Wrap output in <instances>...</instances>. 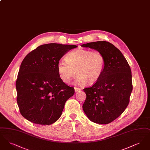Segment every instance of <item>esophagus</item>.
<instances>
[{"label":"esophagus","instance_id":"obj_1","mask_svg":"<svg viewBox=\"0 0 150 150\" xmlns=\"http://www.w3.org/2000/svg\"><path fill=\"white\" fill-rule=\"evenodd\" d=\"M81 90V88H79L78 87H75V92L76 93V92H78L79 91H80Z\"/></svg>","mask_w":150,"mask_h":150}]
</instances>
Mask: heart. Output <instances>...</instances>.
Returning <instances> with one entry per match:
<instances>
[{"label":"heart","mask_w":150,"mask_h":150,"mask_svg":"<svg viewBox=\"0 0 150 150\" xmlns=\"http://www.w3.org/2000/svg\"><path fill=\"white\" fill-rule=\"evenodd\" d=\"M106 60L100 52L79 49L69 53L64 59H61L57 64V71L62 80L69 84L77 73L75 84L84 85L96 82L102 75ZM77 71H76V70Z\"/></svg>","instance_id":"b5f03b06"}]
</instances>
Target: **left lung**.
Masks as SVG:
<instances>
[{
	"label": "left lung",
	"mask_w": 150,
	"mask_h": 150,
	"mask_svg": "<svg viewBox=\"0 0 150 150\" xmlns=\"http://www.w3.org/2000/svg\"><path fill=\"white\" fill-rule=\"evenodd\" d=\"M81 47L102 53L106 63L103 73L93 86L84 89L86 95L83 108L94 122L107 124L125 111L133 90L132 71L121 52L111 43L98 41Z\"/></svg>",
	"instance_id": "8db88e82"
}]
</instances>
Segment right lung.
<instances>
[{"label": "right lung", "instance_id": "obj_1", "mask_svg": "<svg viewBox=\"0 0 150 150\" xmlns=\"http://www.w3.org/2000/svg\"><path fill=\"white\" fill-rule=\"evenodd\" d=\"M78 46L50 43L38 47L22 62L16 82L20 112L36 124L50 125L61 116L66 100L75 93L59 76L57 64Z\"/></svg>", "mask_w": 150, "mask_h": 150}]
</instances>
